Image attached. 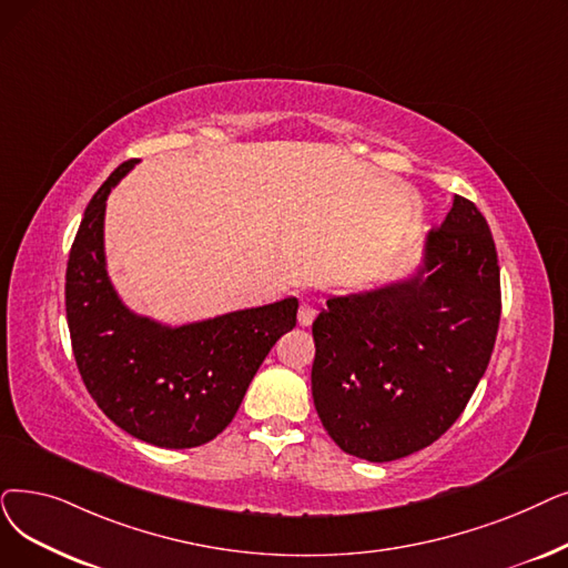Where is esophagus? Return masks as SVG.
<instances>
[{
  "label": "esophagus",
  "instance_id": "obj_1",
  "mask_svg": "<svg viewBox=\"0 0 568 568\" xmlns=\"http://www.w3.org/2000/svg\"><path fill=\"white\" fill-rule=\"evenodd\" d=\"M315 315H317V308H315L313 304L304 302V304L300 306V315H297L300 325H302V327H311V325H313V320H315Z\"/></svg>",
  "mask_w": 568,
  "mask_h": 568
}]
</instances>
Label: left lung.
Instances as JSON below:
<instances>
[{"instance_id": "8db88e82", "label": "left lung", "mask_w": 568, "mask_h": 568, "mask_svg": "<svg viewBox=\"0 0 568 568\" xmlns=\"http://www.w3.org/2000/svg\"><path fill=\"white\" fill-rule=\"evenodd\" d=\"M425 274L336 297L313 323V404L336 446L368 462L423 450L446 434L489 364L501 317L495 239L455 194L427 236Z\"/></svg>"}]
</instances>
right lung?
Returning a JSON list of instances; mask_svg holds the SVG:
<instances>
[{"instance_id": "add662e5", "label": "right lung", "mask_w": 568, "mask_h": 568, "mask_svg": "<svg viewBox=\"0 0 568 568\" xmlns=\"http://www.w3.org/2000/svg\"><path fill=\"white\" fill-rule=\"evenodd\" d=\"M122 162L90 200L67 262L71 351L109 420L160 448L204 446L236 415L260 364L297 325L300 302L220 315L169 329L120 304L104 266V211Z\"/></svg>"}]
</instances>
